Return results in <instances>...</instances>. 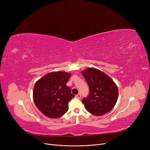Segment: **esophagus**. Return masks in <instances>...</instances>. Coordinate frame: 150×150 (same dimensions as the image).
<instances>
[{"instance_id":"obj_1","label":"esophagus","mask_w":150,"mask_h":150,"mask_svg":"<svg viewBox=\"0 0 150 150\" xmlns=\"http://www.w3.org/2000/svg\"><path fill=\"white\" fill-rule=\"evenodd\" d=\"M81 96L80 93H78V94H77L76 96H75V97L77 98H78V99H80V98H81Z\"/></svg>"}]
</instances>
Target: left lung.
I'll use <instances>...</instances> for the list:
<instances>
[{"label": "left lung", "mask_w": 150, "mask_h": 150, "mask_svg": "<svg viewBox=\"0 0 150 150\" xmlns=\"http://www.w3.org/2000/svg\"><path fill=\"white\" fill-rule=\"evenodd\" d=\"M89 87V95L82 100L91 114L101 116L111 111L118 99L119 91L115 82L102 71L89 67L81 72Z\"/></svg>", "instance_id": "8db88e82"}]
</instances>
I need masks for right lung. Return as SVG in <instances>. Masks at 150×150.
I'll use <instances>...</instances> for the list:
<instances>
[{
    "mask_svg": "<svg viewBox=\"0 0 150 150\" xmlns=\"http://www.w3.org/2000/svg\"><path fill=\"white\" fill-rule=\"evenodd\" d=\"M71 74L52 72L38 80L33 88L35 103L44 115L52 119L62 117L69 109V101L74 97L66 85Z\"/></svg>",
    "mask_w": 150,
    "mask_h": 150,
    "instance_id": "obj_1",
    "label": "right lung"
}]
</instances>
